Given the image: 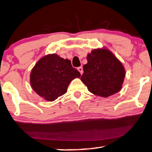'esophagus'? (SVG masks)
Returning <instances> with one entry per match:
<instances>
[{"instance_id":"1","label":"esophagus","mask_w":152,"mask_h":152,"mask_svg":"<svg viewBox=\"0 0 152 152\" xmlns=\"http://www.w3.org/2000/svg\"><path fill=\"white\" fill-rule=\"evenodd\" d=\"M78 70L80 72V73L81 74H83V68H82V67H78Z\"/></svg>"}]
</instances>
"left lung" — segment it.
I'll use <instances>...</instances> for the list:
<instances>
[{
	"label": "left lung",
	"instance_id": "1",
	"mask_svg": "<svg viewBox=\"0 0 152 152\" xmlns=\"http://www.w3.org/2000/svg\"><path fill=\"white\" fill-rule=\"evenodd\" d=\"M80 80L88 91L97 96L108 97L119 92L125 72L121 61L107 49L92 50L87 56Z\"/></svg>",
	"mask_w": 152,
	"mask_h": 152
}]
</instances>
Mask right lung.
<instances>
[{"instance_id":"obj_1","label":"right lung","mask_w":152,"mask_h":152,"mask_svg":"<svg viewBox=\"0 0 152 152\" xmlns=\"http://www.w3.org/2000/svg\"><path fill=\"white\" fill-rule=\"evenodd\" d=\"M80 73L70 60L57 54H49L37 61L32 69L30 83L34 91L46 101H53L67 92L70 82Z\"/></svg>"}]
</instances>
